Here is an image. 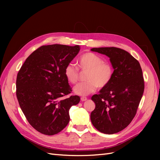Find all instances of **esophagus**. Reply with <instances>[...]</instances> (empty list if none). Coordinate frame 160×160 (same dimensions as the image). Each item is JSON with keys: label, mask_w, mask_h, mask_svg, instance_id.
Masks as SVG:
<instances>
[{"label": "esophagus", "mask_w": 160, "mask_h": 160, "mask_svg": "<svg viewBox=\"0 0 160 160\" xmlns=\"http://www.w3.org/2000/svg\"><path fill=\"white\" fill-rule=\"evenodd\" d=\"M80 99H81V100L82 102H83V101H86V100H87V97H82L81 98H80Z\"/></svg>", "instance_id": "obj_1"}]
</instances>
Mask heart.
<instances>
[{"instance_id": "b5f03b06", "label": "heart", "mask_w": 160, "mask_h": 160, "mask_svg": "<svg viewBox=\"0 0 160 160\" xmlns=\"http://www.w3.org/2000/svg\"><path fill=\"white\" fill-rule=\"evenodd\" d=\"M77 65L82 70H88L86 82L78 83L74 88V93L86 96L95 92L98 87L103 88L110 82L113 70L110 63L104 62L103 58L93 52H86L77 60ZM65 77L72 84L78 81V69L74 64H67L64 69Z\"/></svg>"}]
</instances>
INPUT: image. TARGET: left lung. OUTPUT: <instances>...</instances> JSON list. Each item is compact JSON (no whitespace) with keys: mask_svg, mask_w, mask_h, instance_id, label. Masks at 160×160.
Masks as SVG:
<instances>
[{"mask_svg":"<svg viewBox=\"0 0 160 160\" xmlns=\"http://www.w3.org/2000/svg\"><path fill=\"white\" fill-rule=\"evenodd\" d=\"M91 50L110 58L114 69L108 85L91 97L95 108L91 121L99 132L115 133L128 126L136 114L145 88L141 67L136 58L121 48L100 47Z\"/></svg>","mask_w":160,"mask_h":160,"instance_id":"obj_1","label":"left lung"}]
</instances>
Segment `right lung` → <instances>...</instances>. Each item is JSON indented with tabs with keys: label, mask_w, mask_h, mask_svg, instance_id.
Wrapping results in <instances>:
<instances>
[{
	"label": "right lung",
	"mask_w": 160,
	"mask_h": 160,
	"mask_svg": "<svg viewBox=\"0 0 160 160\" xmlns=\"http://www.w3.org/2000/svg\"><path fill=\"white\" fill-rule=\"evenodd\" d=\"M80 46L49 45L33 51L18 74L16 95L19 106L32 127L52 136L68 124L69 110L80 98L72 91L65 77V66L80 51Z\"/></svg>",
	"instance_id": "obj_1"
}]
</instances>
